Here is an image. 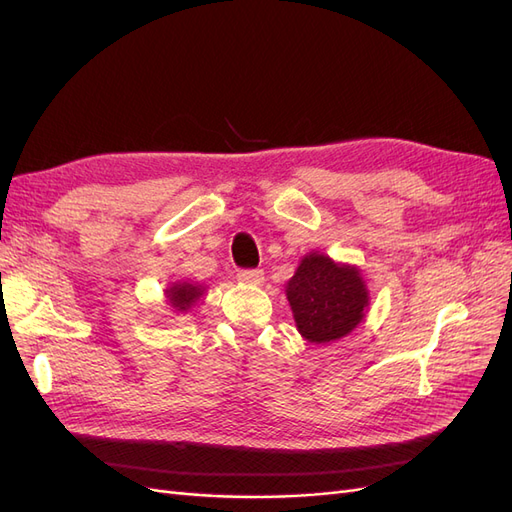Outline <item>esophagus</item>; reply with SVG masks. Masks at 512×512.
<instances>
[{
  "instance_id": "esophagus-1",
  "label": "esophagus",
  "mask_w": 512,
  "mask_h": 512,
  "mask_svg": "<svg viewBox=\"0 0 512 512\" xmlns=\"http://www.w3.org/2000/svg\"><path fill=\"white\" fill-rule=\"evenodd\" d=\"M237 280L243 284H250V286H260L262 282H265V273H262L260 269H245V271L237 273Z\"/></svg>"
}]
</instances>
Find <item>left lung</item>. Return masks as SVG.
<instances>
[{"mask_svg":"<svg viewBox=\"0 0 512 512\" xmlns=\"http://www.w3.org/2000/svg\"><path fill=\"white\" fill-rule=\"evenodd\" d=\"M286 297L299 333L312 344L350 335L369 305L361 271L318 252L303 256L286 284Z\"/></svg>","mask_w":512,"mask_h":512,"instance_id":"8db88e82","label":"left lung"}]
</instances>
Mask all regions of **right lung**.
<instances>
[{"instance_id": "right-lung-1", "label": "right lung", "mask_w": 512, "mask_h": 512, "mask_svg": "<svg viewBox=\"0 0 512 512\" xmlns=\"http://www.w3.org/2000/svg\"><path fill=\"white\" fill-rule=\"evenodd\" d=\"M205 288L203 286H196V284H188V282H175L170 288H166V299L170 303V307L175 309V312H188V309L203 297Z\"/></svg>"}]
</instances>
